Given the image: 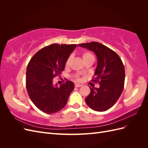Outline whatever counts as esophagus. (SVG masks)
<instances>
[{
  "mask_svg": "<svg viewBox=\"0 0 148 148\" xmlns=\"http://www.w3.org/2000/svg\"><path fill=\"white\" fill-rule=\"evenodd\" d=\"M75 87H81L82 86V84H79V83H76L75 84Z\"/></svg>",
  "mask_w": 148,
  "mask_h": 148,
  "instance_id": "1",
  "label": "esophagus"
}]
</instances>
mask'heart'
I'll use <instances>...</instances> for the list:
<instances>
[{
  "label": "heart",
  "instance_id": "obj_1",
  "mask_svg": "<svg viewBox=\"0 0 148 148\" xmlns=\"http://www.w3.org/2000/svg\"><path fill=\"white\" fill-rule=\"evenodd\" d=\"M71 57L70 56L68 59H67V60L66 61V64H65L66 66H69L70 60H71ZM92 58H94V57L91 53L88 52H85L83 53V59L84 61L87 60V59H92Z\"/></svg>",
  "mask_w": 148,
  "mask_h": 148
}]
</instances>
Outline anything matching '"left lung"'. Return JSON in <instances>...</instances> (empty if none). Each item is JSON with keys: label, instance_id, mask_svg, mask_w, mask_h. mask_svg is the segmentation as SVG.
<instances>
[{"label": "left lung", "instance_id": "8db88e82", "mask_svg": "<svg viewBox=\"0 0 148 148\" xmlns=\"http://www.w3.org/2000/svg\"><path fill=\"white\" fill-rule=\"evenodd\" d=\"M95 53L97 66L95 79L99 82V88H91L85 99L86 104L94 110L104 112L111 108L122 94L125 82L123 62L114 51L97 42L78 44Z\"/></svg>", "mask_w": 148, "mask_h": 148}]
</instances>
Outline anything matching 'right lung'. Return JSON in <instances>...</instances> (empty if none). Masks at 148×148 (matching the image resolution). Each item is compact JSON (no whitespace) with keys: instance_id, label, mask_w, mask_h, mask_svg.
I'll list each match as a JSON object with an SVG mask.
<instances>
[{"instance_id":"1","label":"right lung","mask_w":148,"mask_h":148,"mask_svg":"<svg viewBox=\"0 0 148 148\" xmlns=\"http://www.w3.org/2000/svg\"><path fill=\"white\" fill-rule=\"evenodd\" d=\"M77 44H52L31 58L26 69V86L33 104L43 112L54 114L66 104L74 83L67 81L57 87L53 78L62 73Z\"/></svg>"}]
</instances>
